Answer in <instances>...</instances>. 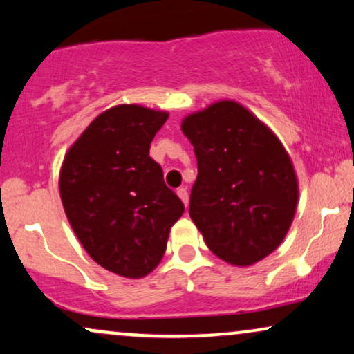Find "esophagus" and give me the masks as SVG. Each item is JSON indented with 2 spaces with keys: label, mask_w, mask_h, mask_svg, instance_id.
<instances>
[{
  "label": "esophagus",
  "mask_w": 354,
  "mask_h": 354,
  "mask_svg": "<svg viewBox=\"0 0 354 354\" xmlns=\"http://www.w3.org/2000/svg\"><path fill=\"white\" fill-rule=\"evenodd\" d=\"M176 194L181 198V201L185 203V206H188L189 198H188V191H186V188H180V189L176 191Z\"/></svg>",
  "instance_id": "1"
}]
</instances>
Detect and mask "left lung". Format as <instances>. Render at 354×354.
<instances>
[{
  "instance_id": "8db88e82",
  "label": "left lung",
  "mask_w": 354,
  "mask_h": 354,
  "mask_svg": "<svg viewBox=\"0 0 354 354\" xmlns=\"http://www.w3.org/2000/svg\"><path fill=\"white\" fill-rule=\"evenodd\" d=\"M198 178L189 216L208 248L233 266H251L281 245L298 206L290 154L265 123L231 100L183 120Z\"/></svg>"
}]
</instances>
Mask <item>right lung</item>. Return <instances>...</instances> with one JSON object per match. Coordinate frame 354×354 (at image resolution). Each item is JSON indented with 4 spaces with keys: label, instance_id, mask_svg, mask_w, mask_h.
I'll use <instances>...</instances> for the list:
<instances>
[{
    "label": "right lung",
    "instance_id": "add662e5",
    "mask_svg": "<svg viewBox=\"0 0 354 354\" xmlns=\"http://www.w3.org/2000/svg\"><path fill=\"white\" fill-rule=\"evenodd\" d=\"M168 113L118 104L91 121L64 156L59 194L86 253L111 273L143 278L160 265L185 205L165 185L149 145Z\"/></svg>",
    "mask_w": 354,
    "mask_h": 354
}]
</instances>
